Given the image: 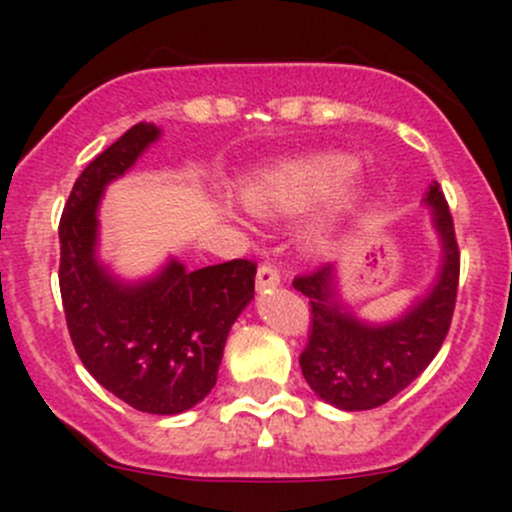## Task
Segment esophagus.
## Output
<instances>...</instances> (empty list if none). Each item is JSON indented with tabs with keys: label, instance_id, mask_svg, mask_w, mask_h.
I'll return each mask as SVG.
<instances>
[{
	"label": "esophagus",
	"instance_id": "1",
	"mask_svg": "<svg viewBox=\"0 0 512 512\" xmlns=\"http://www.w3.org/2000/svg\"><path fill=\"white\" fill-rule=\"evenodd\" d=\"M280 270L275 265H262L257 270V292H267V289H275L280 285Z\"/></svg>",
	"mask_w": 512,
	"mask_h": 512
}]
</instances>
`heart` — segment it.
<instances>
[{
    "mask_svg": "<svg viewBox=\"0 0 512 512\" xmlns=\"http://www.w3.org/2000/svg\"><path fill=\"white\" fill-rule=\"evenodd\" d=\"M356 173L347 156H319L285 165L242 190V200L257 215L297 213L337 193Z\"/></svg>",
    "mask_w": 512,
    "mask_h": 512,
    "instance_id": "b5f03b06",
    "label": "heart"
}]
</instances>
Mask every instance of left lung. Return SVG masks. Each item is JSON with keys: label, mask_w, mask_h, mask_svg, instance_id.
Listing matches in <instances>:
<instances>
[{"label": "left lung", "mask_w": 512, "mask_h": 512, "mask_svg": "<svg viewBox=\"0 0 512 512\" xmlns=\"http://www.w3.org/2000/svg\"><path fill=\"white\" fill-rule=\"evenodd\" d=\"M441 242V267L426 294L389 322H366L342 302L337 267L324 265L292 282L312 307V332L299 366L314 394L342 411H369L394 399L441 349L456 307L458 255L453 218L441 185L423 198Z\"/></svg>", "instance_id": "obj_1"}]
</instances>
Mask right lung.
Here are the masks:
<instances>
[{
    "mask_svg": "<svg viewBox=\"0 0 512 512\" xmlns=\"http://www.w3.org/2000/svg\"><path fill=\"white\" fill-rule=\"evenodd\" d=\"M160 138L136 123L91 160L61 213L59 287L76 354L103 389L143 414L193 409L218 381L232 324L255 297L250 260L185 270L170 257L156 275L126 282L98 260V205Z\"/></svg>",
    "mask_w": 512,
    "mask_h": 512,
    "instance_id": "right-lung-1",
    "label": "right lung"
}]
</instances>
